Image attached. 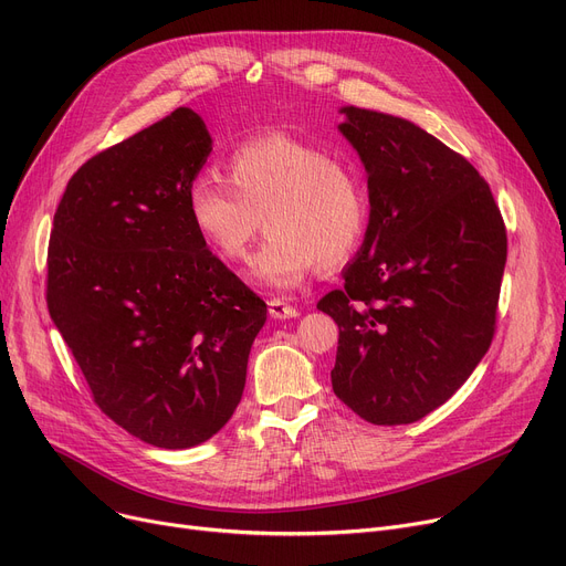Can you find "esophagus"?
<instances>
[{"instance_id": "34e87169", "label": "esophagus", "mask_w": 566, "mask_h": 566, "mask_svg": "<svg viewBox=\"0 0 566 566\" xmlns=\"http://www.w3.org/2000/svg\"><path fill=\"white\" fill-rule=\"evenodd\" d=\"M268 314H271L273 318H293V316H298V310L280 298H273V301H268Z\"/></svg>"}]
</instances>
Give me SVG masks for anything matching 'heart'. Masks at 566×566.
<instances>
[{"instance_id": "1", "label": "heart", "mask_w": 566, "mask_h": 566, "mask_svg": "<svg viewBox=\"0 0 566 566\" xmlns=\"http://www.w3.org/2000/svg\"><path fill=\"white\" fill-rule=\"evenodd\" d=\"M227 181L197 174L186 190L188 218L224 263H241L268 229L254 256V277L275 289L298 286L314 268L333 273L358 250L367 199L360 178L323 148L282 133L235 144L224 158Z\"/></svg>"}]
</instances>
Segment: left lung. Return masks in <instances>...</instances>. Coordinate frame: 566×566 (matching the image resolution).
Listing matches in <instances>:
<instances>
[{
    "instance_id": "8db88e82",
    "label": "left lung",
    "mask_w": 566,
    "mask_h": 566,
    "mask_svg": "<svg viewBox=\"0 0 566 566\" xmlns=\"http://www.w3.org/2000/svg\"><path fill=\"white\" fill-rule=\"evenodd\" d=\"M342 112L371 213L344 286L316 305L339 325L333 390L371 424H410L448 401L493 342L507 229L461 154L406 118Z\"/></svg>"
}]
</instances>
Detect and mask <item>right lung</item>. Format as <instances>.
<instances>
[{
	"label": "right lung",
	"mask_w": 566,
	"mask_h": 566,
	"mask_svg": "<svg viewBox=\"0 0 566 566\" xmlns=\"http://www.w3.org/2000/svg\"><path fill=\"white\" fill-rule=\"evenodd\" d=\"M208 154L188 107L105 148L71 176L48 245V310L96 406L165 450L229 422L265 323V303L188 218Z\"/></svg>",
	"instance_id": "1"
}]
</instances>
